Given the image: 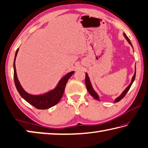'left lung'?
<instances>
[{"label": "left lung", "instance_id": "left-lung-1", "mask_svg": "<svg viewBox=\"0 0 148 148\" xmlns=\"http://www.w3.org/2000/svg\"><path fill=\"white\" fill-rule=\"evenodd\" d=\"M123 35H124L125 38L127 39V42H128L132 46L131 42V41H130L129 38H128V37L127 36V35L125 34V33H123ZM135 76H136V67H135V72H134V74L133 77H132V81H131V84H130L129 86L127 87L126 89H125V91L122 92V94H121V95H120V96H119V97H117V98L116 99V101H115V102H119V101H121V100L125 96V95H126L127 92H128L129 89L131 88V86H132V83H133L134 80V79H135ZM86 87H87V91H88V92H89V94L91 95L92 97H94V98H95V99H97V100H98V101H99V95H97V92L94 91L93 88H92V86H91V82H90V80H89V77H88V75H87V73H86Z\"/></svg>", "mask_w": 148, "mask_h": 148}]
</instances>
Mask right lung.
<instances>
[{"label": "right lung", "mask_w": 148, "mask_h": 148, "mask_svg": "<svg viewBox=\"0 0 148 148\" xmlns=\"http://www.w3.org/2000/svg\"><path fill=\"white\" fill-rule=\"evenodd\" d=\"M19 48L17 49L16 52V56H15L14 61V78L15 85H16V89L17 91L19 92V95L25 100V101L29 102L30 104H31L34 107L39 110H46L52 106L56 105L61 99L62 95H63L65 86L69 79L70 77H71L72 74H74V71L69 72L66 76H64L60 80L59 84L57 85L56 88L53 89V91H51L47 93H45L42 95H32L29 94L25 90L22 88V87L19 84V82L17 79L16 70V65H15V61L18 52Z\"/></svg>", "instance_id": "add662e5"}]
</instances>
